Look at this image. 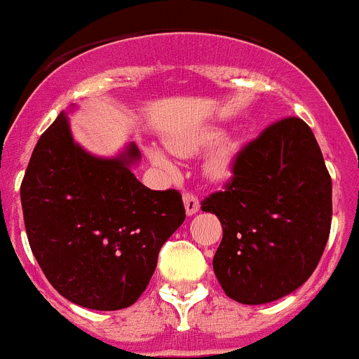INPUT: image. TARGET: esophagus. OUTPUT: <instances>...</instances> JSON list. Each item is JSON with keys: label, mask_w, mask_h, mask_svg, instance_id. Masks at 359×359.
Here are the masks:
<instances>
[{"label": "esophagus", "mask_w": 359, "mask_h": 359, "mask_svg": "<svg viewBox=\"0 0 359 359\" xmlns=\"http://www.w3.org/2000/svg\"><path fill=\"white\" fill-rule=\"evenodd\" d=\"M183 203H185L187 215H194L199 212V199L198 196L192 194V192H185V194H183Z\"/></svg>", "instance_id": "1"}]
</instances>
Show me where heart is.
I'll return each instance as SVG.
<instances>
[{"mask_svg": "<svg viewBox=\"0 0 359 359\" xmlns=\"http://www.w3.org/2000/svg\"><path fill=\"white\" fill-rule=\"evenodd\" d=\"M221 133L215 131V129H207V131L196 133V135L190 136H176V138H170L167 142L170 151L174 154H180V156H190V154H196L198 151H201L203 147H208L214 142L219 140ZM149 160L154 165L161 167V169H170V161L167 160L163 152L160 149H147ZM233 156H236V147L228 142L224 144H219L217 147H214L210 151L207 158V172L212 177H224L231 169V163H233Z\"/></svg>", "mask_w": 359, "mask_h": 359, "instance_id": "obj_1", "label": "heart"}]
</instances>
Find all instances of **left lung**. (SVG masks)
I'll return each mask as SVG.
<instances>
[{
  "instance_id": "1",
  "label": "left lung",
  "mask_w": 359,
  "mask_h": 359,
  "mask_svg": "<svg viewBox=\"0 0 359 359\" xmlns=\"http://www.w3.org/2000/svg\"><path fill=\"white\" fill-rule=\"evenodd\" d=\"M231 172L226 189L201 203L223 224L214 273L236 302H273L318 266L331 231V176L311 128L294 116L237 152Z\"/></svg>"
}]
</instances>
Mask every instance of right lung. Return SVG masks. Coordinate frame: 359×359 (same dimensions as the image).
Listing matches in <instances>:
<instances>
[{
  "instance_id": "1",
  "label": "right lung",
  "mask_w": 359,
  "mask_h": 359,
  "mask_svg": "<svg viewBox=\"0 0 359 359\" xmlns=\"http://www.w3.org/2000/svg\"><path fill=\"white\" fill-rule=\"evenodd\" d=\"M140 156L136 144L93 156L73 140L65 111L32 152L21 183L28 243L50 284L77 306H133L185 221L177 190H151L131 172Z\"/></svg>"
}]
</instances>
